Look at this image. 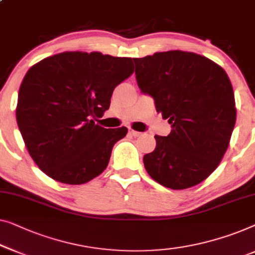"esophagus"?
I'll return each instance as SVG.
<instances>
[{
  "instance_id": "esophagus-1",
  "label": "esophagus",
  "mask_w": 255,
  "mask_h": 255,
  "mask_svg": "<svg viewBox=\"0 0 255 255\" xmlns=\"http://www.w3.org/2000/svg\"><path fill=\"white\" fill-rule=\"evenodd\" d=\"M128 133H130L132 136H134V138H135V136H139L140 134H141L140 132L134 131V130H130V131H128Z\"/></svg>"
}]
</instances>
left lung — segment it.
Returning a JSON list of instances; mask_svg holds the SVG:
<instances>
[{
  "label": "left lung",
  "instance_id": "8db88e82",
  "mask_svg": "<svg viewBox=\"0 0 255 255\" xmlns=\"http://www.w3.org/2000/svg\"><path fill=\"white\" fill-rule=\"evenodd\" d=\"M136 83L171 124L143 156L148 175L172 190L189 189L212 173L227 152L236 103L227 72L195 53L170 50L133 58Z\"/></svg>",
  "mask_w": 255,
  "mask_h": 255
}]
</instances>
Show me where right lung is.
Listing matches in <instances>:
<instances>
[{
    "mask_svg": "<svg viewBox=\"0 0 255 255\" xmlns=\"http://www.w3.org/2000/svg\"><path fill=\"white\" fill-rule=\"evenodd\" d=\"M134 71L130 57L65 51L40 61L21 82L16 119L25 146L50 178L80 185L100 175L128 128L94 122L117 85Z\"/></svg>",
    "mask_w": 255,
    "mask_h": 255,
    "instance_id": "add662e5",
    "label": "right lung"
}]
</instances>
